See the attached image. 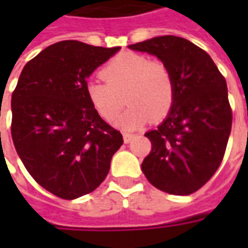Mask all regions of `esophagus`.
<instances>
[{"mask_svg":"<svg viewBox=\"0 0 248 248\" xmlns=\"http://www.w3.org/2000/svg\"><path fill=\"white\" fill-rule=\"evenodd\" d=\"M135 135L131 134V133H124V143H129V142H131L133 140V138H134Z\"/></svg>","mask_w":248,"mask_h":248,"instance_id":"esophagus-1","label":"esophagus"}]
</instances>
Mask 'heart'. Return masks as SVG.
Instances as JSON below:
<instances>
[{"instance_id": "b5f03b06", "label": "heart", "mask_w": 248, "mask_h": 248, "mask_svg": "<svg viewBox=\"0 0 248 248\" xmlns=\"http://www.w3.org/2000/svg\"><path fill=\"white\" fill-rule=\"evenodd\" d=\"M105 79L92 78L85 83V93L94 110L103 119L111 121L124 108L117 124L124 130L138 129L149 119L156 122L170 113L175 101V79L163 61L124 53L114 57L102 69Z\"/></svg>"}]
</instances>
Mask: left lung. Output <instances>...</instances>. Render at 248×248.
I'll use <instances>...</instances> for the list:
<instances>
[{
  "label": "left lung",
  "mask_w": 248,
  "mask_h": 248,
  "mask_svg": "<svg viewBox=\"0 0 248 248\" xmlns=\"http://www.w3.org/2000/svg\"><path fill=\"white\" fill-rule=\"evenodd\" d=\"M129 47L158 57L175 79L167 118L145 134L151 151L142 171L161 191L190 195L210 181L224 156L232 124L226 79L206 51L181 37L162 35Z\"/></svg>",
  "instance_id": "1"
}]
</instances>
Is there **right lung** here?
Returning a JSON list of instances; mask_svg holds the SVG:
<instances>
[{"label": "right lung", "instance_id": "right-lung-1", "mask_svg": "<svg viewBox=\"0 0 248 248\" xmlns=\"http://www.w3.org/2000/svg\"><path fill=\"white\" fill-rule=\"evenodd\" d=\"M119 47L61 41L25 65L12 94V138L40 186L62 199L94 191L124 143L89 102L87 78Z\"/></svg>", "mask_w": 248, "mask_h": 248}]
</instances>
